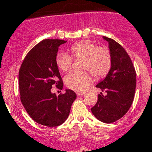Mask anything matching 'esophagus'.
Instances as JSON below:
<instances>
[{
    "instance_id": "obj_1",
    "label": "esophagus",
    "mask_w": 152,
    "mask_h": 152,
    "mask_svg": "<svg viewBox=\"0 0 152 152\" xmlns=\"http://www.w3.org/2000/svg\"><path fill=\"white\" fill-rule=\"evenodd\" d=\"M77 96H83V95H85V93H80V92H78L77 94Z\"/></svg>"
}]
</instances>
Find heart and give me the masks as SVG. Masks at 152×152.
Returning <instances> with one entry per match:
<instances>
[{
  "mask_svg": "<svg viewBox=\"0 0 152 152\" xmlns=\"http://www.w3.org/2000/svg\"><path fill=\"white\" fill-rule=\"evenodd\" d=\"M71 57L83 60L82 69L88 71L95 78L106 76L111 66V56L105 47H98L88 41H81L72 45L70 48ZM66 53H60L56 57V64L60 71L66 72L70 69L72 58ZM65 84L71 89L83 91L91 82L88 73L72 72L65 77Z\"/></svg>",
  "mask_w": 152,
  "mask_h": 152,
  "instance_id": "1",
  "label": "heart"
}]
</instances>
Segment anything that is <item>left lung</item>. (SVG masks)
<instances>
[{
  "label": "left lung",
  "mask_w": 152,
  "mask_h": 152,
  "mask_svg": "<svg viewBox=\"0 0 152 152\" xmlns=\"http://www.w3.org/2000/svg\"><path fill=\"white\" fill-rule=\"evenodd\" d=\"M109 43L111 56V69L104 80L96 85L106 91L98 95V101L92 107V114L99 121L111 124L123 117L130 109L136 90V71L129 56L114 40L103 36Z\"/></svg>",
  "instance_id": "obj_1"
}]
</instances>
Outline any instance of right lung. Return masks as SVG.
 Instances as JSON below:
<instances>
[{
	"label": "right lung",
	"mask_w": 152,
	"mask_h": 152,
	"mask_svg": "<svg viewBox=\"0 0 152 152\" xmlns=\"http://www.w3.org/2000/svg\"><path fill=\"white\" fill-rule=\"evenodd\" d=\"M66 41L45 39L28 53L19 70L20 101L35 121L48 127L58 126L69 117L76 98L74 91L66 89L57 96L52 86L62 89L64 83L56 64L60 45Z\"/></svg>",
	"instance_id": "add662e5"
}]
</instances>
